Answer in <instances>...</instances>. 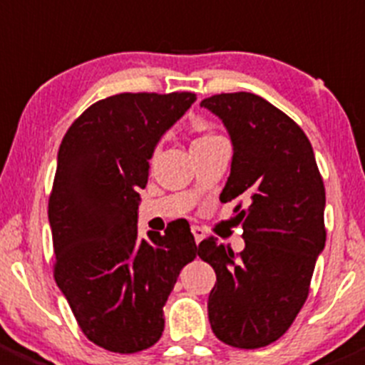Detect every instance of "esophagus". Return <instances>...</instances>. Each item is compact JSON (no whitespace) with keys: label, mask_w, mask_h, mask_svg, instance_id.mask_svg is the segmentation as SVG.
Returning <instances> with one entry per match:
<instances>
[{"label":"esophagus","mask_w":365,"mask_h":365,"mask_svg":"<svg viewBox=\"0 0 365 365\" xmlns=\"http://www.w3.org/2000/svg\"><path fill=\"white\" fill-rule=\"evenodd\" d=\"M190 230H192V236H194V240H196V243H200V241L205 237V230H203L202 227H192Z\"/></svg>","instance_id":"1"}]
</instances>
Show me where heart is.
<instances>
[{
	"label": "heart",
	"instance_id": "b5f03b06",
	"mask_svg": "<svg viewBox=\"0 0 365 365\" xmlns=\"http://www.w3.org/2000/svg\"><path fill=\"white\" fill-rule=\"evenodd\" d=\"M220 138L221 136L217 135V133H214L212 129L205 128V125H198V128H196V136H194L192 140V149L200 148V145L210 144V142L214 140H220Z\"/></svg>",
	"mask_w": 365,
	"mask_h": 365
}]
</instances>
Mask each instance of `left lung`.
<instances>
[{"mask_svg": "<svg viewBox=\"0 0 365 365\" xmlns=\"http://www.w3.org/2000/svg\"><path fill=\"white\" fill-rule=\"evenodd\" d=\"M203 108L232 138L230 176L220 200L236 202L245 248L207 237L198 255L216 272L209 321L221 342L257 349L281 339L309 294L326 243V190L308 136L279 108L247 91L212 95Z\"/></svg>", "mask_w": 365, "mask_h": 365, "instance_id": "1", "label": "left lung"}]
</instances>
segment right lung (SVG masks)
I'll list each match as a JSON object with an SVG mask.
<instances>
[{"label": "right lung", "mask_w": 365, "mask_h": 365, "mask_svg": "<svg viewBox=\"0 0 365 365\" xmlns=\"http://www.w3.org/2000/svg\"><path fill=\"white\" fill-rule=\"evenodd\" d=\"M196 101L190 91L118 93L75 118L48 200L53 277L88 340L138 353L162 336L163 306L196 257L189 223L138 237L136 210L160 136Z\"/></svg>", "instance_id": "add662e5"}]
</instances>
